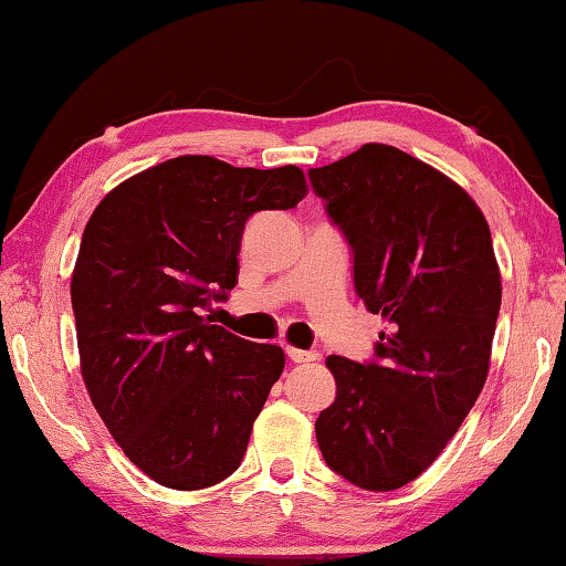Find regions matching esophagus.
I'll return each mask as SVG.
<instances>
[{"label": "esophagus", "mask_w": 566, "mask_h": 566, "mask_svg": "<svg viewBox=\"0 0 566 566\" xmlns=\"http://www.w3.org/2000/svg\"><path fill=\"white\" fill-rule=\"evenodd\" d=\"M286 357H290L294 364H306V361H317L319 354L312 349H296V347H286Z\"/></svg>", "instance_id": "34e87169"}]
</instances>
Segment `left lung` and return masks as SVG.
Wrapping results in <instances>:
<instances>
[{
	"mask_svg": "<svg viewBox=\"0 0 566 566\" xmlns=\"http://www.w3.org/2000/svg\"><path fill=\"white\" fill-rule=\"evenodd\" d=\"M347 237L354 290L385 332L367 364L332 354L324 462L369 492L409 484L462 427L490 371L502 304L490 224L467 191L389 145L310 169Z\"/></svg>",
	"mask_w": 566,
	"mask_h": 566,
	"instance_id": "1",
	"label": "left lung"
}]
</instances>
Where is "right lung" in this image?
I'll use <instances>...</instances> for the list:
<instances>
[{
	"label": "right lung",
	"mask_w": 566,
	"mask_h": 566,
	"mask_svg": "<svg viewBox=\"0 0 566 566\" xmlns=\"http://www.w3.org/2000/svg\"><path fill=\"white\" fill-rule=\"evenodd\" d=\"M300 167L185 155L122 181L84 227L72 274L82 377L132 464L169 490H205L242 464L284 369L205 310L239 276L247 219L304 199Z\"/></svg>",
	"instance_id": "add662e5"
}]
</instances>
